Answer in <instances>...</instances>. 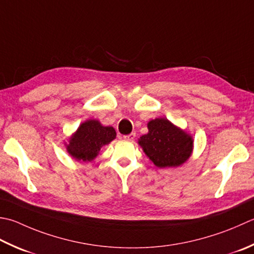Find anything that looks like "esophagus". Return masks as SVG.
I'll return each mask as SVG.
<instances>
[{"mask_svg":"<svg viewBox=\"0 0 254 254\" xmlns=\"http://www.w3.org/2000/svg\"><path fill=\"white\" fill-rule=\"evenodd\" d=\"M134 137H135V133H131V134H127V135H123V140L126 141H132L134 140Z\"/></svg>","mask_w":254,"mask_h":254,"instance_id":"esophagus-1","label":"esophagus"}]
</instances>
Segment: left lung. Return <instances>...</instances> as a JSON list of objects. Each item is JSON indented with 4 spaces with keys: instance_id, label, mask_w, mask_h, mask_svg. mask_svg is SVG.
Returning a JSON list of instances; mask_svg holds the SVG:
<instances>
[{
    "instance_id": "8db88e82",
    "label": "left lung",
    "mask_w": 254,
    "mask_h": 254,
    "mask_svg": "<svg viewBox=\"0 0 254 254\" xmlns=\"http://www.w3.org/2000/svg\"><path fill=\"white\" fill-rule=\"evenodd\" d=\"M148 132L138 138V145L160 168L178 167L188 161L193 150L192 136L166 118L147 123Z\"/></svg>"
}]
</instances>
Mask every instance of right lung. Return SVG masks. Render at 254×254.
<instances>
[{
    "instance_id": "1",
    "label": "right lung",
    "mask_w": 254,
    "mask_h": 254,
    "mask_svg": "<svg viewBox=\"0 0 254 254\" xmlns=\"http://www.w3.org/2000/svg\"><path fill=\"white\" fill-rule=\"evenodd\" d=\"M117 137L112 127L102 126L96 119L82 122L71 136L64 142L67 153L78 162H92L100 150Z\"/></svg>"
}]
</instances>
